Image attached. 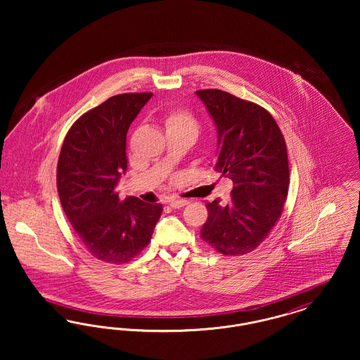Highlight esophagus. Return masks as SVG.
Wrapping results in <instances>:
<instances>
[{"instance_id": "1", "label": "esophagus", "mask_w": 360, "mask_h": 360, "mask_svg": "<svg viewBox=\"0 0 360 360\" xmlns=\"http://www.w3.org/2000/svg\"><path fill=\"white\" fill-rule=\"evenodd\" d=\"M169 205L174 207V209H179V207H184L185 205H188V201L186 200H169Z\"/></svg>"}]
</instances>
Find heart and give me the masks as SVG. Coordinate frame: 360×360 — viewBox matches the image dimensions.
<instances>
[{"label":"heart","instance_id":"obj_1","mask_svg":"<svg viewBox=\"0 0 360 360\" xmlns=\"http://www.w3.org/2000/svg\"><path fill=\"white\" fill-rule=\"evenodd\" d=\"M165 127L169 132H188L194 136L198 132V121L186 109H172L165 115Z\"/></svg>","mask_w":360,"mask_h":360}]
</instances>
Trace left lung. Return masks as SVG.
I'll return each mask as SVG.
<instances>
[{
  "label": "left lung",
  "instance_id": "obj_1",
  "mask_svg": "<svg viewBox=\"0 0 360 360\" xmlns=\"http://www.w3.org/2000/svg\"><path fill=\"white\" fill-rule=\"evenodd\" d=\"M195 93L217 128L214 169L233 182L228 204H206L201 239L223 255L240 257L257 248L282 214L290 182L285 137L257 103L219 89Z\"/></svg>",
  "mask_w": 360,
  "mask_h": 360
}]
</instances>
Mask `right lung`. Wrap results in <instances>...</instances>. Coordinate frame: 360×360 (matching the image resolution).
Wrapping results in <instances>:
<instances>
[{
    "label": "right lung",
    "mask_w": 360,
    "mask_h": 360,
    "mask_svg": "<svg viewBox=\"0 0 360 360\" xmlns=\"http://www.w3.org/2000/svg\"><path fill=\"white\" fill-rule=\"evenodd\" d=\"M153 93H124L84 113L65 137L56 167L62 207L86 250L122 264L150 243L163 206L135 197L121 201L116 185L127 170V132Z\"/></svg>",
    "instance_id": "right-lung-1"
}]
</instances>
